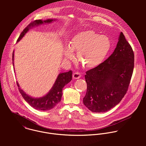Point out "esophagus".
Returning a JSON list of instances; mask_svg holds the SVG:
<instances>
[{
  "label": "esophagus",
  "mask_w": 146,
  "mask_h": 146,
  "mask_svg": "<svg viewBox=\"0 0 146 146\" xmlns=\"http://www.w3.org/2000/svg\"><path fill=\"white\" fill-rule=\"evenodd\" d=\"M72 77L74 79H78L79 78H80L81 77V74L80 72H75L72 75Z\"/></svg>",
  "instance_id": "34e87169"
}]
</instances>
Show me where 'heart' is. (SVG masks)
Returning <instances> with one entry per match:
<instances>
[{"label":"heart","mask_w":146,"mask_h":146,"mask_svg":"<svg viewBox=\"0 0 146 146\" xmlns=\"http://www.w3.org/2000/svg\"><path fill=\"white\" fill-rule=\"evenodd\" d=\"M110 48L111 42L106 36L99 35L93 30H84L72 38L64 56L66 59H72V52H78L80 64L86 68H93L103 62Z\"/></svg>","instance_id":"obj_1"}]
</instances>
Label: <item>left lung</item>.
I'll use <instances>...</instances> for the list:
<instances>
[{"mask_svg": "<svg viewBox=\"0 0 146 146\" xmlns=\"http://www.w3.org/2000/svg\"><path fill=\"white\" fill-rule=\"evenodd\" d=\"M134 65L133 50L121 32L113 53L86 72L87 91L84 104L92 112H104L119 104L127 90Z\"/></svg>", "mask_w": 146, "mask_h": 146, "instance_id": "8db88e82", "label": "left lung"}]
</instances>
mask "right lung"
<instances>
[{
	"label": "right lung",
	"instance_id": "obj_1",
	"mask_svg": "<svg viewBox=\"0 0 146 146\" xmlns=\"http://www.w3.org/2000/svg\"><path fill=\"white\" fill-rule=\"evenodd\" d=\"M56 21V20L48 19L44 21L38 20L31 22L21 33L17 42H19L24 36L25 34H26V33L33 27L43 23H51L52 21ZM13 58L14 52L12 55L13 65L14 66ZM72 73L71 70L69 71L68 72L60 74L50 91L45 96L40 98H33L32 97H30V96L27 95L22 89H21L17 82V84L22 96L31 107L38 110L47 111L53 108L57 104L60 102L62 96L63 88L65 85L68 83L72 80Z\"/></svg>",
	"mask_w": 146,
	"mask_h": 146
}]
</instances>
